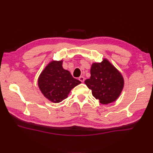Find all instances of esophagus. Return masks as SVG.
Segmentation results:
<instances>
[{"mask_svg": "<svg viewBox=\"0 0 153 153\" xmlns=\"http://www.w3.org/2000/svg\"><path fill=\"white\" fill-rule=\"evenodd\" d=\"M78 80H79L81 82H84L85 80V78L84 76H80L79 78H78Z\"/></svg>", "mask_w": 153, "mask_h": 153, "instance_id": "1", "label": "esophagus"}]
</instances>
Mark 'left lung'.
<instances>
[{
    "mask_svg": "<svg viewBox=\"0 0 153 153\" xmlns=\"http://www.w3.org/2000/svg\"><path fill=\"white\" fill-rule=\"evenodd\" d=\"M85 84L91 89L92 94L101 104L106 105L116 100L123 89L122 75L108 60L93 63L91 69V77Z\"/></svg>",
    "mask_w": 153,
    "mask_h": 153,
    "instance_id": "obj_1",
    "label": "left lung"
}]
</instances>
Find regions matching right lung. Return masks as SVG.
<instances>
[{"instance_id": "right-lung-1", "label": "right lung", "mask_w": 153, "mask_h": 153, "mask_svg": "<svg viewBox=\"0 0 153 153\" xmlns=\"http://www.w3.org/2000/svg\"><path fill=\"white\" fill-rule=\"evenodd\" d=\"M62 64V61L50 62L38 78L41 92L53 103H59L67 98L73 88L81 83L65 70Z\"/></svg>"}]
</instances>
